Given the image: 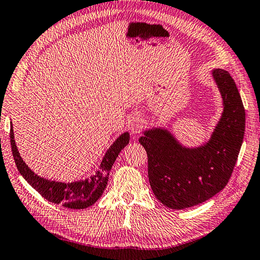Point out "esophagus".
I'll list each match as a JSON object with an SVG mask.
<instances>
[{
	"instance_id": "34e87169",
	"label": "esophagus",
	"mask_w": 260,
	"mask_h": 260,
	"mask_svg": "<svg viewBox=\"0 0 260 260\" xmlns=\"http://www.w3.org/2000/svg\"><path fill=\"white\" fill-rule=\"evenodd\" d=\"M128 126H129V129L132 132V134H139L141 129H142V127H143V121H142L140 116L134 115L131 118Z\"/></svg>"
}]
</instances>
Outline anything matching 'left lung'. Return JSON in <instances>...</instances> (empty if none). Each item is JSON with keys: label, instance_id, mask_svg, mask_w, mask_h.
<instances>
[{"label": "left lung", "instance_id": "1", "mask_svg": "<svg viewBox=\"0 0 260 260\" xmlns=\"http://www.w3.org/2000/svg\"><path fill=\"white\" fill-rule=\"evenodd\" d=\"M223 113L206 143L187 147L164 127L144 131L139 142L147 153L149 180L154 196L172 210L210 200L228 184L245 135L246 113L228 71L212 70Z\"/></svg>", "mask_w": 260, "mask_h": 260}]
</instances>
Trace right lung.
I'll return each instance as SVG.
<instances>
[{
    "instance_id": "obj_1",
    "label": "right lung",
    "mask_w": 260,
    "mask_h": 260,
    "mask_svg": "<svg viewBox=\"0 0 260 260\" xmlns=\"http://www.w3.org/2000/svg\"><path fill=\"white\" fill-rule=\"evenodd\" d=\"M10 142H11L12 154L18 170L34 189L37 190L44 198H46L48 202L54 203V204H60L64 207L72 208V210H83V208L93 205L104 194L107 182H108V176L111 167L115 164L116 157L118 156L119 152L129 143V134L125 132L110 145L106 152L103 161H101L99 170H96L94 175L90 176L84 180L73 182L49 180L35 174L24 164L22 157L20 156L14 141L12 121L11 129H10Z\"/></svg>"
}]
</instances>
